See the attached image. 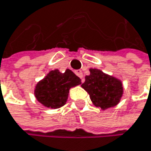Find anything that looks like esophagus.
Listing matches in <instances>:
<instances>
[{"label": "esophagus", "instance_id": "1", "mask_svg": "<svg viewBox=\"0 0 151 151\" xmlns=\"http://www.w3.org/2000/svg\"><path fill=\"white\" fill-rule=\"evenodd\" d=\"M75 73H76V75L78 77H80L81 79V82L84 81V79H83V77H84V76H83V73H82L81 70H76V71H75Z\"/></svg>", "mask_w": 151, "mask_h": 151}]
</instances>
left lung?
I'll use <instances>...</instances> for the list:
<instances>
[{
    "label": "left lung",
    "mask_w": 151,
    "mask_h": 151,
    "mask_svg": "<svg viewBox=\"0 0 151 151\" xmlns=\"http://www.w3.org/2000/svg\"><path fill=\"white\" fill-rule=\"evenodd\" d=\"M90 72L81 87L89 93L92 102L102 109L117 104L123 94L121 81L96 69H91Z\"/></svg>",
    "instance_id": "obj_1"
}]
</instances>
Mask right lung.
<instances>
[{"instance_id":"obj_1","label":"right lung","mask_w":151,"mask_h":151,"mask_svg":"<svg viewBox=\"0 0 151 151\" xmlns=\"http://www.w3.org/2000/svg\"><path fill=\"white\" fill-rule=\"evenodd\" d=\"M79 84H81V79L71 70H66L61 73L55 70H51L44 80L37 83L35 94L43 105L56 109L66 104L70 88Z\"/></svg>"}]
</instances>
